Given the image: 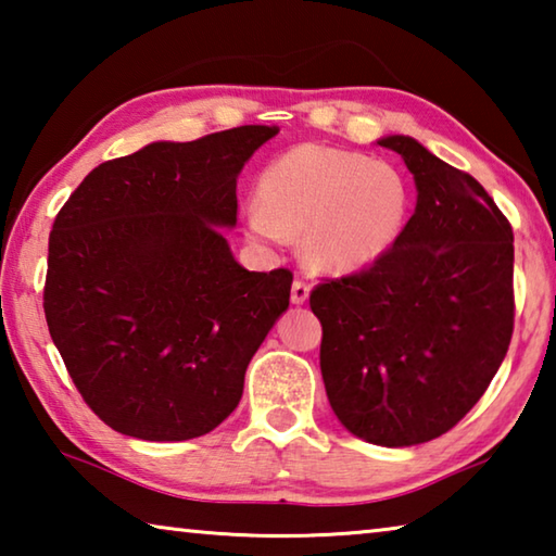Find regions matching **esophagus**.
I'll list each match as a JSON object with an SVG mask.
<instances>
[{
  "instance_id": "esophagus-1",
  "label": "esophagus",
  "mask_w": 556,
  "mask_h": 556,
  "mask_svg": "<svg viewBox=\"0 0 556 556\" xmlns=\"http://www.w3.org/2000/svg\"><path fill=\"white\" fill-rule=\"evenodd\" d=\"M308 285L306 281H294V285H291V304H306L308 301Z\"/></svg>"
}]
</instances>
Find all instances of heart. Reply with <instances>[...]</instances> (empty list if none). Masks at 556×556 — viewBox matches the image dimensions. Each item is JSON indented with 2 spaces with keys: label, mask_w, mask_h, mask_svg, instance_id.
I'll list each match as a JSON object with an SVG mask.
<instances>
[{
  "label": "heart",
  "mask_w": 556,
  "mask_h": 556,
  "mask_svg": "<svg viewBox=\"0 0 556 556\" xmlns=\"http://www.w3.org/2000/svg\"><path fill=\"white\" fill-rule=\"evenodd\" d=\"M409 211V188L388 162L357 152L299 144L260 174L257 203L244 208V230L260 244L301 235L308 267L355 275L394 248Z\"/></svg>",
  "instance_id": "heart-1"
}]
</instances>
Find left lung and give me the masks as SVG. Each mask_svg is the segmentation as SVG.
<instances>
[{"mask_svg": "<svg viewBox=\"0 0 556 556\" xmlns=\"http://www.w3.org/2000/svg\"><path fill=\"white\" fill-rule=\"evenodd\" d=\"M417 186L400 240L361 275L312 291L338 421L402 448L446 434L483 397L513 338V228L485 188L390 135Z\"/></svg>", "mask_w": 556, "mask_h": 556, "instance_id": "obj_1", "label": "left lung"}]
</instances>
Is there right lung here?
Instances as JSON below:
<instances>
[{
	"instance_id": "add662e5",
	"label": "right lung",
	"mask_w": 556,
	"mask_h": 556,
	"mask_svg": "<svg viewBox=\"0 0 556 556\" xmlns=\"http://www.w3.org/2000/svg\"><path fill=\"white\" fill-rule=\"evenodd\" d=\"M279 127L152 142L83 178L55 215L46 324L75 388L119 434L186 441L242 397L289 308L291 271H248L223 230L238 176Z\"/></svg>"
}]
</instances>
